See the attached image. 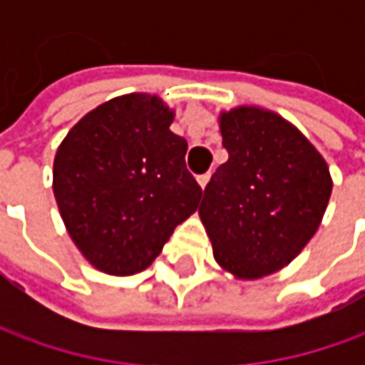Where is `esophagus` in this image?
Wrapping results in <instances>:
<instances>
[{
    "mask_svg": "<svg viewBox=\"0 0 365 365\" xmlns=\"http://www.w3.org/2000/svg\"><path fill=\"white\" fill-rule=\"evenodd\" d=\"M209 178H211V173H205V175L197 176V182L201 185V189H205V187H207V182H209Z\"/></svg>",
    "mask_w": 365,
    "mask_h": 365,
    "instance_id": "obj_1",
    "label": "esophagus"
}]
</instances>
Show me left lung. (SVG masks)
Instances as JSON below:
<instances>
[{
    "label": "left lung",
    "mask_w": 365,
    "mask_h": 365,
    "mask_svg": "<svg viewBox=\"0 0 365 365\" xmlns=\"http://www.w3.org/2000/svg\"><path fill=\"white\" fill-rule=\"evenodd\" d=\"M230 158L205 187L199 217L223 272L256 280L282 270L315 235L329 203V166L276 111L240 106L219 113Z\"/></svg>",
    "instance_id": "obj_1"
}]
</instances>
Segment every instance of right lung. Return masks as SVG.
Listing matches in <instances>:
<instances>
[{"instance_id": "right-lung-1", "label": "right lung", "mask_w": 365, "mask_h": 365, "mask_svg": "<svg viewBox=\"0 0 365 365\" xmlns=\"http://www.w3.org/2000/svg\"><path fill=\"white\" fill-rule=\"evenodd\" d=\"M173 121L175 109L158 95L128 93L85 113L56 150L54 199L93 268L111 276L146 270L197 211L203 190Z\"/></svg>"}]
</instances>
